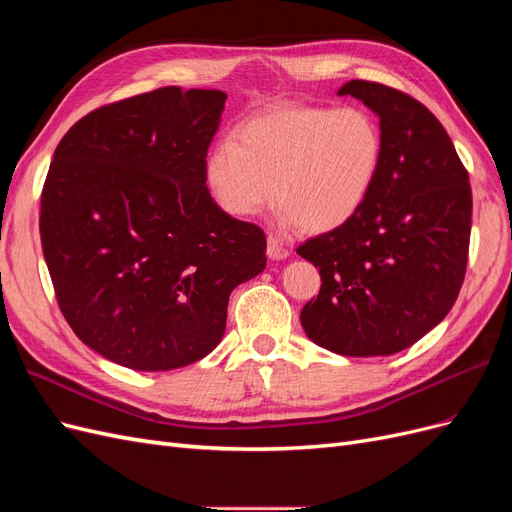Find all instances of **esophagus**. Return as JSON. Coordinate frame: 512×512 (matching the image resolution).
<instances>
[{"label": "esophagus", "mask_w": 512, "mask_h": 512, "mask_svg": "<svg viewBox=\"0 0 512 512\" xmlns=\"http://www.w3.org/2000/svg\"><path fill=\"white\" fill-rule=\"evenodd\" d=\"M267 256L271 260H286L290 256V252H288V247H284L275 237H269L267 239Z\"/></svg>", "instance_id": "34e87169"}]
</instances>
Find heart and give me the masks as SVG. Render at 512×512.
Here are the masks:
<instances>
[{"mask_svg": "<svg viewBox=\"0 0 512 512\" xmlns=\"http://www.w3.org/2000/svg\"><path fill=\"white\" fill-rule=\"evenodd\" d=\"M384 136L363 108L280 104L245 119L205 164L207 185L232 218H254L273 198L282 226L331 232L363 209L380 175Z\"/></svg>", "mask_w": 512, "mask_h": 512, "instance_id": "1", "label": "heart"}]
</instances>
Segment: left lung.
I'll return each mask as SVG.
<instances>
[{"instance_id": "left-lung-1", "label": "left lung", "mask_w": 512, "mask_h": 512, "mask_svg": "<svg viewBox=\"0 0 512 512\" xmlns=\"http://www.w3.org/2000/svg\"><path fill=\"white\" fill-rule=\"evenodd\" d=\"M337 96L361 100L380 119L384 156L363 209L297 250L322 280L301 324L335 354L386 356L438 327L457 301L472 228L470 177L421 102L369 81H350Z\"/></svg>"}]
</instances>
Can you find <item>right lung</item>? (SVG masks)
Returning <instances> with one entry per match:
<instances>
[{
  "instance_id": "right-lung-1",
  "label": "right lung",
  "mask_w": 512,
  "mask_h": 512,
  "mask_svg": "<svg viewBox=\"0 0 512 512\" xmlns=\"http://www.w3.org/2000/svg\"><path fill=\"white\" fill-rule=\"evenodd\" d=\"M218 89L162 87L98 108L61 138L40 200V239L76 337L136 371L207 356L230 292L267 267L265 232L211 198Z\"/></svg>"
}]
</instances>
